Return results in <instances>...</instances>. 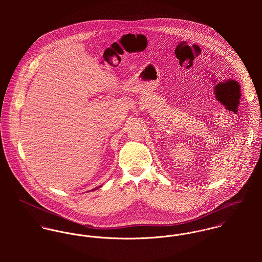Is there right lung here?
<instances>
[{
    "instance_id": "obj_1",
    "label": "right lung",
    "mask_w": 262,
    "mask_h": 262,
    "mask_svg": "<svg viewBox=\"0 0 262 262\" xmlns=\"http://www.w3.org/2000/svg\"><path fill=\"white\" fill-rule=\"evenodd\" d=\"M102 186H100V187H97L96 188H94V189H97V188H99V187H101ZM94 189H92V190H94Z\"/></svg>"
}]
</instances>
